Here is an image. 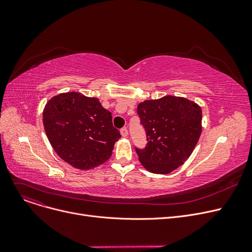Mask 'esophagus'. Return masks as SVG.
<instances>
[{"instance_id":"esophagus-1","label":"esophagus","mask_w":252,"mask_h":252,"mask_svg":"<svg viewBox=\"0 0 252 252\" xmlns=\"http://www.w3.org/2000/svg\"><path fill=\"white\" fill-rule=\"evenodd\" d=\"M121 134H122V136H123V137H126V136H127V134H128L127 128H126V127H123V128L121 129Z\"/></svg>"}]
</instances>
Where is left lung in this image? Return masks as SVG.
I'll use <instances>...</instances> for the list:
<instances>
[{"label":"left lung","instance_id":"left-lung-1","mask_svg":"<svg viewBox=\"0 0 252 252\" xmlns=\"http://www.w3.org/2000/svg\"><path fill=\"white\" fill-rule=\"evenodd\" d=\"M147 144L135 147L142 165L153 174H169L186 161L201 134V108L180 97L165 96L138 105Z\"/></svg>","mask_w":252,"mask_h":252}]
</instances>
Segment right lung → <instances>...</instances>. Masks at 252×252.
Returning a JSON list of instances; mask_svg holds the SVG:
<instances>
[{
	"mask_svg": "<svg viewBox=\"0 0 252 252\" xmlns=\"http://www.w3.org/2000/svg\"><path fill=\"white\" fill-rule=\"evenodd\" d=\"M43 123L56 153L79 169L105 162L121 138L112 125L111 112L97 98L75 92L53 97L45 106Z\"/></svg>",
	"mask_w": 252,
	"mask_h": 252,
	"instance_id": "1",
	"label": "right lung"
}]
</instances>
